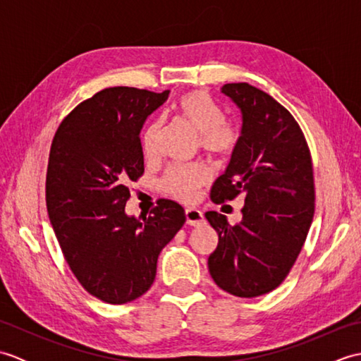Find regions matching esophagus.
<instances>
[{
    "instance_id": "obj_1",
    "label": "esophagus",
    "mask_w": 361,
    "mask_h": 361,
    "mask_svg": "<svg viewBox=\"0 0 361 361\" xmlns=\"http://www.w3.org/2000/svg\"><path fill=\"white\" fill-rule=\"evenodd\" d=\"M185 216H186V224L190 226H200L206 221L203 212L198 209H186Z\"/></svg>"
}]
</instances>
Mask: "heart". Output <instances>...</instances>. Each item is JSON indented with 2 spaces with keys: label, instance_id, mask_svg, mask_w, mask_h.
Instances as JSON below:
<instances>
[{
  "label": "heart",
  "instance_id": "1",
  "mask_svg": "<svg viewBox=\"0 0 361 361\" xmlns=\"http://www.w3.org/2000/svg\"><path fill=\"white\" fill-rule=\"evenodd\" d=\"M173 114L183 124L198 133L202 149L212 157L224 158L229 155L239 141V130L233 121L221 118L224 113L219 104L204 91H190L181 96L173 106ZM161 136V124L152 122L141 136V149L145 159L158 157V141ZM211 180V171L204 164L175 166L171 167L161 181V188L173 200L192 203L198 190Z\"/></svg>",
  "mask_w": 361,
  "mask_h": 361
}]
</instances>
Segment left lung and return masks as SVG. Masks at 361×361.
Instances as JSON below:
<instances>
[{"label": "left lung", "instance_id": "1", "mask_svg": "<svg viewBox=\"0 0 361 361\" xmlns=\"http://www.w3.org/2000/svg\"><path fill=\"white\" fill-rule=\"evenodd\" d=\"M221 93L239 106L242 130L231 161L211 189L214 203L242 195V221L231 226L209 211L219 234L208 259L217 286L255 298L287 278L312 225L315 186L307 141L287 109L250 83H226Z\"/></svg>", "mask_w": 361, "mask_h": 361}]
</instances>
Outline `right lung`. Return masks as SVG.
Listing matches in <instances>:
<instances>
[{
  "label": "right lung",
  "mask_w": 361,
  "mask_h": 361,
  "mask_svg": "<svg viewBox=\"0 0 361 361\" xmlns=\"http://www.w3.org/2000/svg\"><path fill=\"white\" fill-rule=\"evenodd\" d=\"M169 91L113 87L68 114L52 140L46 206L71 271L109 304L142 296L161 250L185 225V209L159 200L149 217L126 212L127 185L144 173L141 128Z\"/></svg>",
  "instance_id": "add662e5"
}]
</instances>
